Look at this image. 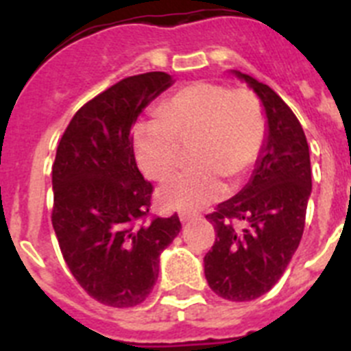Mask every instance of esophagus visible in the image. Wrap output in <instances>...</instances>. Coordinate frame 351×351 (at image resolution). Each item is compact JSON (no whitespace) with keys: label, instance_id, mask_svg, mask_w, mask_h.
Segmentation results:
<instances>
[{"label":"esophagus","instance_id":"esophagus-1","mask_svg":"<svg viewBox=\"0 0 351 351\" xmlns=\"http://www.w3.org/2000/svg\"><path fill=\"white\" fill-rule=\"evenodd\" d=\"M179 218H181L182 223H188L191 221V219L198 218V213H186V210H181V213H179Z\"/></svg>","mask_w":351,"mask_h":351}]
</instances>
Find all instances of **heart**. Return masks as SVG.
<instances>
[{
    "label": "heart",
    "mask_w": 351,
    "mask_h": 351,
    "mask_svg": "<svg viewBox=\"0 0 351 351\" xmlns=\"http://www.w3.org/2000/svg\"><path fill=\"white\" fill-rule=\"evenodd\" d=\"M191 141L197 163L163 182L158 193L167 207L207 206L225 195L223 178L239 179L250 172L267 141V119L258 96L247 88L200 80L169 96L160 112L133 130L138 167L153 179L178 169L184 142Z\"/></svg>",
    "instance_id": "b5f03b06"
}]
</instances>
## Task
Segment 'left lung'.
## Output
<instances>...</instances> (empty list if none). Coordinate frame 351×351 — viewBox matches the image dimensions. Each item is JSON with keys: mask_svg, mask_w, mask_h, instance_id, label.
Here are the masks:
<instances>
[{"mask_svg": "<svg viewBox=\"0 0 351 351\" xmlns=\"http://www.w3.org/2000/svg\"><path fill=\"white\" fill-rule=\"evenodd\" d=\"M260 96L267 114V144L250 184L206 218L216 239L204 256L210 290L234 302L271 290L304 234L311 195V163L304 130L281 96L253 77L235 71Z\"/></svg>", "mask_w": 351, "mask_h": 351, "instance_id": "1", "label": "left lung"}]
</instances>
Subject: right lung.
I'll return each mask as SVG.
<instances>
[{
	"label": "right lung",
	"mask_w": 351,
	"mask_h": 351,
	"mask_svg": "<svg viewBox=\"0 0 351 351\" xmlns=\"http://www.w3.org/2000/svg\"><path fill=\"white\" fill-rule=\"evenodd\" d=\"M170 84L165 71L119 80L77 110L56 151V237L77 283L105 306L144 302L160 253L181 230L178 214L149 213L154 188L138 170L132 137L145 105Z\"/></svg>",
	"instance_id": "obj_1"
}]
</instances>
